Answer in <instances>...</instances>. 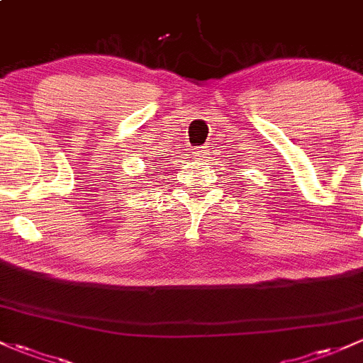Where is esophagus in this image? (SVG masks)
I'll return each mask as SVG.
<instances>
[{
  "instance_id": "esophagus-1",
  "label": "esophagus",
  "mask_w": 363,
  "mask_h": 363,
  "mask_svg": "<svg viewBox=\"0 0 363 363\" xmlns=\"http://www.w3.org/2000/svg\"><path fill=\"white\" fill-rule=\"evenodd\" d=\"M197 154H199V157H204V155H208V154H209V147H208V145L199 147V149H197Z\"/></svg>"
}]
</instances>
